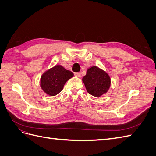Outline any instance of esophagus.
I'll list each match as a JSON object with an SVG mask.
<instances>
[{
    "mask_svg": "<svg viewBox=\"0 0 156 156\" xmlns=\"http://www.w3.org/2000/svg\"><path fill=\"white\" fill-rule=\"evenodd\" d=\"M74 75H75V77H81V73H79V72H77V73H74Z\"/></svg>",
    "mask_w": 156,
    "mask_h": 156,
    "instance_id": "esophagus-1",
    "label": "esophagus"
}]
</instances>
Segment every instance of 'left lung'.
Wrapping results in <instances>:
<instances>
[{
    "label": "left lung",
    "mask_w": 156,
    "mask_h": 156,
    "mask_svg": "<svg viewBox=\"0 0 156 156\" xmlns=\"http://www.w3.org/2000/svg\"><path fill=\"white\" fill-rule=\"evenodd\" d=\"M87 91L94 97L99 98L105 94L111 87V77L106 72L96 66H92L87 70V74L82 79Z\"/></svg>",
    "instance_id": "left-lung-1"
}]
</instances>
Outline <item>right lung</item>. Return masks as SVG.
Here are the masks:
<instances>
[{
	"label": "right lung",
	"mask_w": 156,
	"mask_h": 156,
	"mask_svg": "<svg viewBox=\"0 0 156 156\" xmlns=\"http://www.w3.org/2000/svg\"><path fill=\"white\" fill-rule=\"evenodd\" d=\"M73 77V73L61 65H56L42 74L40 87L50 96L57 95L64 88L65 83Z\"/></svg>",
	"instance_id": "add662e5"
}]
</instances>
